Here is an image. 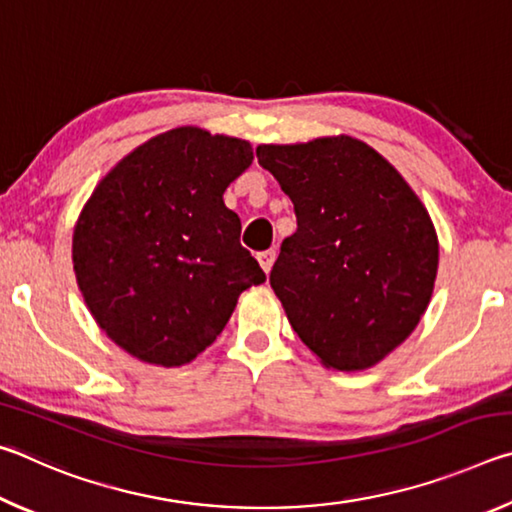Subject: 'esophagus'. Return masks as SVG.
I'll return each instance as SVG.
<instances>
[{"label": "esophagus", "mask_w": 512, "mask_h": 512, "mask_svg": "<svg viewBox=\"0 0 512 512\" xmlns=\"http://www.w3.org/2000/svg\"><path fill=\"white\" fill-rule=\"evenodd\" d=\"M257 262L264 268V273H271L273 262H275V250H264V253H259Z\"/></svg>", "instance_id": "esophagus-1"}]
</instances>
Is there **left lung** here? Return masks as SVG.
<instances>
[{
  "label": "left lung",
  "instance_id": "obj_1",
  "mask_svg": "<svg viewBox=\"0 0 512 512\" xmlns=\"http://www.w3.org/2000/svg\"><path fill=\"white\" fill-rule=\"evenodd\" d=\"M257 160L296 210L271 287L293 332L325 368H372L429 307L438 235L384 155L350 135L259 144Z\"/></svg>",
  "mask_w": 512,
  "mask_h": 512
}]
</instances>
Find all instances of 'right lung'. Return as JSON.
<instances>
[{
    "instance_id": "1",
    "label": "right lung",
    "mask_w": 512,
    "mask_h": 512,
    "mask_svg": "<svg viewBox=\"0 0 512 512\" xmlns=\"http://www.w3.org/2000/svg\"><path fill=\"white\" fill-rule=\"evenodd\" d=\"M253 146L198 126L137 146L94 187L72 262L92 318L131 357L178 368L223 332L241 291L262 284L223 192Z\"/></svg>"
}]
</instances>
